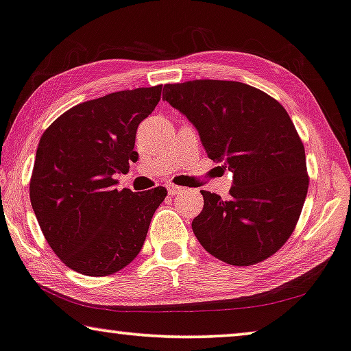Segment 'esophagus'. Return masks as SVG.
<instances>
[{
    "instance_id": "34e87169",
    "label": "esophagus",
    "mask_w": 351,
    "mask_h": 351,
    "mask_svg": "<svg viewBox=\"0 0 351 351\" xmlns=\"http://www.w3.org/2000/svg\"><path fill=\"white\" fill-rule=\"evenodd\" d=\"M167 189H169V193H170V195H176V193H180V192L184 191V187H181V186H175V184H169V186H167Z\"/></svg>"
}]
</instances>
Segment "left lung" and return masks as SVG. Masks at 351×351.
<instances>
[{"label": "left lung", "mask_w": 351, "mask_h": 351, "mask_svg": "<svg viewBox=\"0 0 351 351\" xmlns=\"http://www.w3.org/2000/svg\"><path fill=\"white\" fill-rule=\"evenodd\" d=\"M164 90L197 128L208 158L233 173L227 200L202 191L205 203L192 221L198 241L234 266L274 255L291 237L309 189L304 145L287 110L241 82L192 80Z\"/></svg>", "instance_id": "1"}]
</instances>
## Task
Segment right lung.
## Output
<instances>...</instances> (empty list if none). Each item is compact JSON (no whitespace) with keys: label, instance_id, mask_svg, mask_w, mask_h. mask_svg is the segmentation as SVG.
Instances as JSON below:
<instances>
[{"label":"right lung","instance_id":"1","mask_svg":"<svg viewBox=\"0 0 351 351\" xmlns=\"http://www.w3.org/2000/svg\"><path fill=\"white\" fill-rule=\"evenodd\" d=\"M162 85L107 94L56 118L39 140L31 206L47 243L77 273L102 277L137 257L165 187L114 189L128 173L138 124L160 101Z\"/></svg>","mask_w":351,"mask_h":351}]
</instances>
